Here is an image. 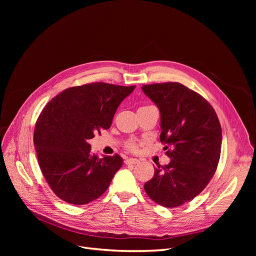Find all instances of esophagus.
<instances>
[{
  "label": "esophagus",
  "mask_w": 256,
  "mask_h": 256,
  "mask_svg": "<svg viewBox=\"0 0 256 256\" xmlns=\"http://www.w3.org/2000/svg\"><path fill=\"white\" fill-rule=\"evenodd\" d=\"M125 164H138V160L136 158H125Z\"/></svg>",
  "instance_id": "obj_1"
}]
</instances>
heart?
<instances>
[{
	"instance_id": "b5f03b06",
	"label": "heart",
	"mask_w": 256,
	"mask_h": 256,
	"mask_svg": "<svg viewBox=\"0 0 256 256\" xmlns=\"http://www.w3.org/2000/svg\"><path fill=\"white\" fill-rule=\"evenodd\" d=\"M126 148L131 150V152H136V148H138V145H136V143L134 141H130V142H128L126 144Z\"/></svg>"
}]
</instances>
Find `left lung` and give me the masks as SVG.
<instances>
[{
  "label": "left lung",
  "mask_w": 256,
  "mask_h": 256,
  "mask_svg": "<svg viewBox=\"0 0 256 256\" xmlns=\"http://www.w3.org/2000/svg\"><path fill=\"white\" fill-rule=\"evenodd\" d=\"M142 90L159 108L160 141L172 146L166 152L170 164H158L144 189L161 206H180L198 196L216 172L222 143L220 122L206 99L180 83L147 84Z\"/></svg>",
  "instance_id": "1"
}]
</instances>
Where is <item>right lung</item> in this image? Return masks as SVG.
<instances>
[{"label": "right lung", "instance_id": "right-lung-1", "mask_svg": "<svg viewBox=\"0 0 256 256\" xmlns=\"http://www.w3.org/2000/svg\"><path fill=\"white\" fill-rule=\"evenodd\" d=\"M132 86L96 82L69 88L44 108L34 130V145L44 177L65 202L84 205L102 196L122 166L120 154L99 159L88 141L109 129Z\"/></svg>", "mask_w": 256, "mask_h": 256}]
</instances>
